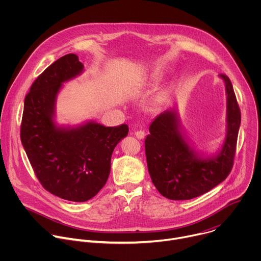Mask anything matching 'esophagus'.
Instances as JSON below:
<instances>
[{
    "label": "esophagus",
    "mask_w": 261,
    "mask_h": 261,
    "mask_svg": "<svg viewBox=\"0 0 261 261\" xmlns=\"http://www.w3.org/2000/svg\"><path fill=\"white\" fill-rule=\"evenodd\" d=\"M135 136H136L138 139H143L144 136H145V133H144V131L139 130V131H136V132H135Z\"/></svg>",
    "instance_id": "esophagus-1"
}]
</instances>
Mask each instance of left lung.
<instances>
[{
  "mask_svg": "<svg viewBox=\"0 0 261 261\" xmlns=\"http://www.w3.org/2000/svg\"><path fill=\"white\" fill-rule=\"evenodd\" d=\"M227 94V135L222 150L213 159L199 158L182 138L173 110L159 115L144 141L147 169L157 190L166 198L187 200L200 196L224 180L236 156L241 110L232 84L220 74Z\"/></svg>",
  "mask_w": 261,
  "mask_h": 261,
  "instance_id": "obj_1",
  "label": "left lung"
}]
</instances>
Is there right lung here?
<instances>
[{
	"label": "right lung",
	"instance_id": "obj_1",
	"mask_svg": "<svg viewBox=\"0 0 261 261\" xmlns=\"http://www.w3.org/2000/svg\"><path fill=\"white\" fill-rule=\"evenodd\" d=\"M84 65L68 54L47 67L33 83L24 98L20 139L33 170L51 194L83 202L106 184L111 155L128 135L126 124L104 127L88 123L79 128H58L55 103L62 84L79 75Z\"/></svg>",
	"mask_w": 261,
	"mask_h": 261
}]
</instances>
